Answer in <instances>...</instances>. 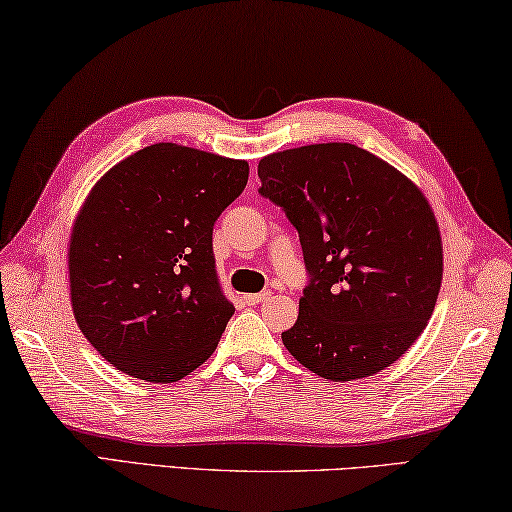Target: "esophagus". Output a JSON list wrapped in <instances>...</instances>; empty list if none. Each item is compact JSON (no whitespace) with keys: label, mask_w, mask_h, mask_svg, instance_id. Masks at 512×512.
Wrapping results in <instances>:
<instances>
[{"label":"esophagus","mask_w":512,"mask_h":512,"mask_svg":"<svg viewBox=\"0 0 512 512\" xmlns=\"http://www.w3.org/2000/svg\"><path fill=\"white\" fill-rule=\"evenodd\" d=\"M272 297V292H256V294H245V297H242V299H245V303H247V306H258V303H263V301H267V299H270Z\"/></svg>","instance_id":"34e87169"}]
</instances>
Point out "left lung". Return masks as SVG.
<instances>
[{
	"label": "left lung",
	"mask_w": 512,
	"mask_h": 512,
	"mask_svg": "<svg viewBox=\"0 0 512 512\" xmlns=\"http://www.w3.org/2000/svg\"><path fill=\"white\" fill-rule=\"evenodd\" d=\"M258 193L299 231L308 285L281 335L333 382L387 369L423 333L443 281L441 231L414 182L353 143L267 155Z\"/></svg>",
	"instance_id": "left-lung-1"
}]
</instances>
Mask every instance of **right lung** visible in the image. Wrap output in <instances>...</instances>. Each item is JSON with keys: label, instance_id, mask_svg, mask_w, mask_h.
<instances>
[{"label": "right lung", "instance_id": "right-lung-1", "mask_svg": "<svg viewBox=\"0 0 512 512\" xmlns=\"http://www.w3.org/2000/svg\"><path fill=\"white\" fill-rule=\"evenodd\" d=\"M249 164L155 143L98 179L69 240L78 328L116 369L177 382L209 360L233 315L213 224L245 191Z\"/></svg>", "mask_w": 512, "mask_h": 512}]
</instances>
